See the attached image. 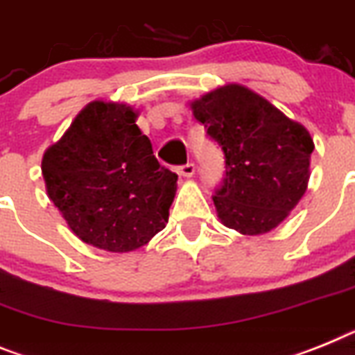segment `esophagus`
Returning <instances> with one entry per match:
<instances>
[{
	"instance_id": "34e87169",
	"label": "esophagus",
	"mask_w": 355,
	"mask_h": 355,
	"mask_svg": "<svg viewBox=\"0 0 355 355\" xmlns=\"http://www.w3.org/2000/svg\"><path fill=\"white\" fill-rule=\"evenodd\" d=\"M193 172H196V165H193V163H187V165L178 166V174L183 175V178H192Z\"/></svg>"
}]
</instances>
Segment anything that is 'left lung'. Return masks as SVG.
<instances>
[{"instance_id": "left-lung-1", "label": "left lung", "mask_w": 355, "mask_h": 355, "mask_svg": "<svg viewBox=\"0 0 355 355\" xmlns=\"http://www.w3.org/2000/svg\"><path fill=\"white\" fill-rule=\"evenodd\" d=\"M190 107L226 157L214 193L220 223L242 235L277 228L307 190L314 150L307 129L241 84L217 87Z\"/></svg>"}]
</instances>
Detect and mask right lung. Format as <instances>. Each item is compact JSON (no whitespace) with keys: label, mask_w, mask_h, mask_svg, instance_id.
Here are the masks:
<instances>
[{"label":"right lung","mask_w":355,"mask_h":355,"mask_svg":"<svg viewBox=\"0 0 355 355\" xmlns=\"http://www.w3.org/2000/svg\"><path fill=\"white\" fill-rule=\"evenodd\" d=\"M136 118L131 105L93 100L41 163L48 198L69 230L111 253L138 250L162 232L178 190V175L157 163Z\"/></svg>","instance_id":"1"}]
</instances>
